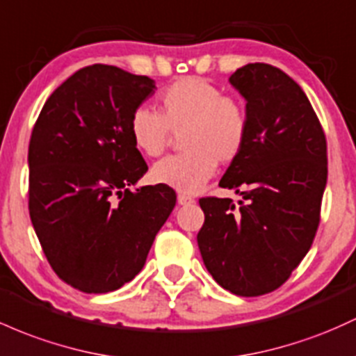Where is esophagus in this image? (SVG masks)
Returning a JSON list of instances; mask_svg holds the SVG:
<instances>
[{"label":"esophagus","instance_id":"esophagus-1","mask_svg":"<svg viewBox=\"0 0 356 356\" xmlns=\"http://www.w3.org/2000/svg\"><path fill=\"white\" fill-rule=\"evenodd\" d=\"M177 202H179V204H181V206L193 204V202H194V197L187 196V194H179V196H177Z\"/></svg>","mask_w":356,"mask_h":356}]
</instances>
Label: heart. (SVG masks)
<instances>
[{
	"mask_svg": "<svg viewBox=\"0 0 356 356\" xmlns=\"http://www.w3.org/2000/svg\"><path fill=\"white\" fill-rule=\"evenodd\" d=\"M159 113L136 108L128 120L131 143L145 157H159L172 135H181V155L154 165L155 184L194 194L216 172L218 162L240 157L248 138V116L233 97L201 77L187 76L167 86L159 95Z\"/></svg>",
	"mask_w": 356,
	"mask_h": 356,
	"instance_id": "b5f03b06",
	"label": "heart"
}]
</instances>
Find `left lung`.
<instances>
[{"instance_id":"left-lung-1","label":"left lung","mask_w":356,"mask_h":356,"mask_svg":"<svg viewBox=\"0 0 356 356\" xmlns=\"http://www.w3.org/2000/svg\"><path fill=\"white\" fill-rule=\"evenodd\" d=\"M247 101L248 138L220 186L243 196L199 199L197 245L208 272L243 298L282 286L309 252L327 179L326 136L300 86L273 65L229 77Z\"/></svg>"}]
</instances>
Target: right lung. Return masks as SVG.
Returning <instances> with one entry per match:
<instances>
[{"mask_svg": "<svg viewBox=\"0 0 356 356\" xmlns=\"http://www.w3.org/2000/svg\"><path fill=\"white\" fill-rule=\"evenodd\" d=\"M155 81L95 64L45 101L29 147V209L54 272L77 291L104 294L145 265L175 206L167 186L130 191L148 170L128 120Z\"/></svg>", "mask_w": 356, "mask_h": 356, "instance_id": "1", "label": "right lung"}]
</instances>
